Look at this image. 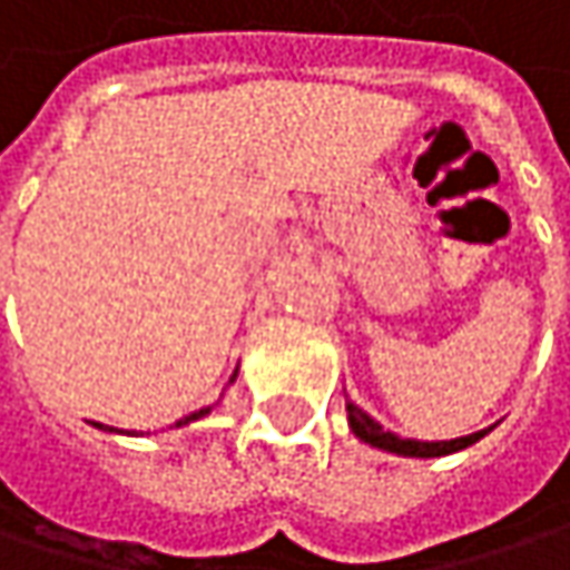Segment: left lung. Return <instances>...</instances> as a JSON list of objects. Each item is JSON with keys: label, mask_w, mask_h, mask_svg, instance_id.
I'll use <instances>...</instances> for the list:
<instances>
[{"label": "left lung", "mask_w": 570, "mask_h": 570, "mask_svg": "<svg viewBox=\"0 0 570 570\" xmlns=\"http://www.w3.org/2000/svg\"><path fill=\"white\" fill-rule=\"evenodd\" d=\"M345 411H348V428H352V434H355L358 440H365L368 446H379V450H385V453H397V456H421V460H428V456H446V453L466 450V446H473L476 440L487 438V434L492 431V428H487V431H476V434H466V438H453V440L397 438V434L385 431L372 414H365L358 404L345 401Z\"/></svg>", "instance_id": "obj_1"}]
</instances>
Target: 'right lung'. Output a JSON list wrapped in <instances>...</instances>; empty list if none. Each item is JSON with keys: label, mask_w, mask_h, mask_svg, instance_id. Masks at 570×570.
I'll return each instance as SVG.
<instances>
[{"label": "right lung", "mask_w": 570, "mask_h": 570, "mask_svg": "<svg viewBox=\"0 0 570 570\" xmlns=\"http://www.w3.org/2000/svg\"><path fill=\"white\" fill-rule=\"evenodd\" d=\"M237 379V368H234V375H232V382ZM212 407H202V411H195V414H188V417H181V421H176V428H185V424H191V421H198V417H205ZM97 431H104V434H124V431H117V428H107V424H97V421H90Z\"/></svg>", "instance_id": "obj_1"}]
</instances>
